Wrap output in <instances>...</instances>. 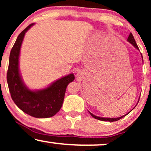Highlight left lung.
I'll use <instances>...</instances> for the list:
<instances>
[{
    "label": "left lung",
    "instance_id": "8db88e82",
    "mask_svg": "<svg viewBox=\"0 0 151 151\" xmlns=\"http://www.w3.org/2000/svg\"><path fill=\"white\" fill-rule=\"evenodd\" d=\"M127 41L131 43V45H133L134 46L137 50H139V49H138V45H137L136 41H135V39H134V37H133L132 33H130L129 37H128V39H127ZM141 57H142V58H143V56H142V55H141ZM138 101H139V100H138ZM131 111H132V110H131ZM129 113H130V112H129ZM129 113H128V114H129ZM89 114H91V116L94 118V119H98V120L104 121H111V122H113V121H116L118 120H119V119H122V118H124V116H126L128 114H125V115L122 116H120V117H119V118H104V117H99V116H97L93 115V114H91V112H89Z\"/></svg>",
    "mask_w": 151,
    "mask_h": 151
}]
</instances>
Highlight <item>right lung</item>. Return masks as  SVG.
I'll list each match as a JSON object with an SVG mask.
<instances>
[{
  "label": "right lung",
  "mask_w": 151,
  "mask_h": 151,
  "mask_svg": "<svg viewBox=\"0 0 151 151\" xmlns=\"http://www.w3.org/2000/svg\"><path fill=\"white\" fill-rule=\"evenodd\" d=\"M34 24L20 32L10 51L7 82L12 99L22 111L35 118H50L61 109L67 86L74 81V75L65 76L42 89L31 90L25 85L19 70V57L24 36Z\"/></svg>",
  "instance_id": "1"
}]
</instances>
